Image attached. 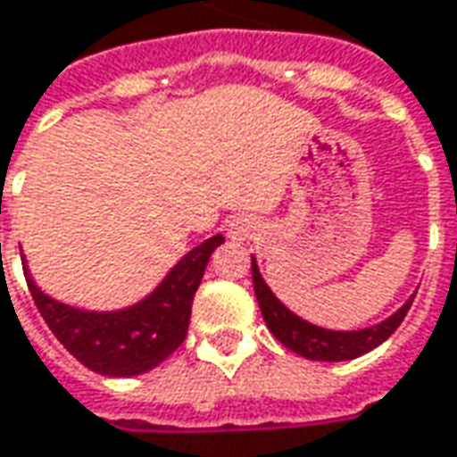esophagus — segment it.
Returning <instances> with one entry per match:
<instances>
[{"label": "esophagus", "instance_id": "esophagus-1", "mask_svg": "<svg viewBox=\"0 0 457 457\" xmlns=\"http://www.w3.org/2000/svg\"><path fill=\"white\" fill-rule=\"evenodd\" d=\"M257 220L250 215H240V217H232L228 222V237L235 242H247L253 240L254 235H257Z\"/></svg>", "mask_w": 457, "mask_h": 457}]
</instances>
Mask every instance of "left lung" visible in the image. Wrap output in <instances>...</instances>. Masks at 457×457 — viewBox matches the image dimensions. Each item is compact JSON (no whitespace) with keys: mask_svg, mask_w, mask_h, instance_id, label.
<instances>
[{"mask_svg":"<svg viewBox=\"0 0 457 457\" xmlns=\"http://www.w3.org/2000/svg\"><path fill=\"white\" fill-rule=\"evenodd\" d=\"M253 285L257 303H260V312L265 318V325L270 333L280 340L287 350H293L297 355L307 360H322V362H340V360H353L370 353L372 347L383 345L390 335L398 330L403 318L408 315L412 305L411 295L403 305L387 315L380 322H375L370 328H360V330H330V328H320L315 322H307L293 312L290 307L282 303L278 295L270 290V285L260 272L257 257L253 254Z\"/></svg>","mask_w":457,"mask_h":457,"instance_id":"left-lung-1","label":"left lung"}]
</instances>
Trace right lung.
Wrapping results in <instances>:
<instances>
[{"mask_svg": "<svg viewBox=\"0 0 457 457\" xmlns=\"http://www.w3.org/2000/svg\"><path fill=\"white\" fill-rule=\"evenodd\" d=\"M222 242V235L200 242L177 260L152 293L117 310L67 305L34 282L24 254L21 265L34 305L74 358L107 378H135L157 368L182 345L192 315V297L203 282L210 254Z\"/></svg>", "mask_w": 457, "mask_h": 457, "instance_id": "1", "label": "right lung"}]
</instances>
